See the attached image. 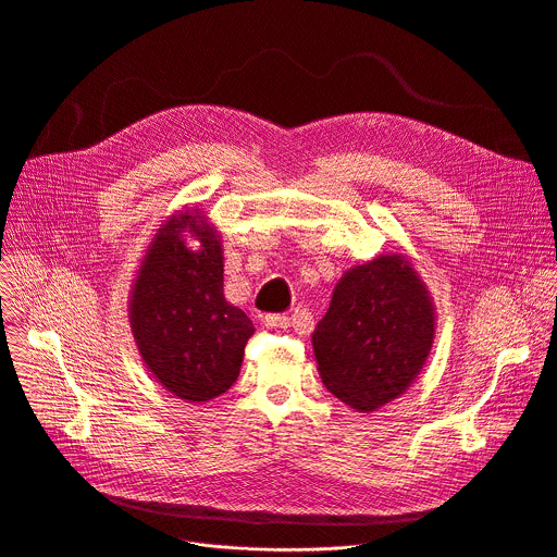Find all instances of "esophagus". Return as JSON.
<instances>
[{
  "mask_svg": "<svg viewBox=\"0 0 557 557\" xmlns=\"http://www.w3.org/2000/svg\"><path fill=\"white\" fill-rule=\"evenodd\" d=\"M264 325L271 327V330H286L290 325V319L284 317V314H267Z\"/></svg>",
  "mask_w": 557,
  "mask_h": 557,
  "instance_id": "34e87169",
  "label": "esophagus"
}]
</instances>
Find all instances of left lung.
I'll return each mask as SVG.
<instances>
[{
    "label": "left lung",
    "mask_w": 557,
    "mask_h": 557,
    "mask_svg": "<svg viewBox=\"0 0 557 557\" xmlns=\"http://www.w3.org/2000/svg\"><path fill=\"white\" fill-rule=\"evenodd\" d=\"M435 304L405 253H385L338 280L312 349L325 389L372 413L400 398L431 354Z\"/></svg>",
    "instance_id": "1"
}]
</instances>
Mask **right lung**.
I'll use <instances>...</instances> for the list:
<instances>
[{
	"label": "right lung",
	"mask_w": 557,
	"mask_h": 557,
	"mask_svg": "<svg viewBox=\"0 0 557 557\" xmlns=\"http://www.w3.org/2000/svg\"><path fill=\"white\" fill-rule=\"evenodd\" d=\"M196 240L190 248L187 238ZM221 232L201 210L168 216L128 297L137 351L152 379L185 403H210L238 379L251 319L223 293Z\"/></svg>",
	"instance_id": "add662e5"
}]
</instances>
